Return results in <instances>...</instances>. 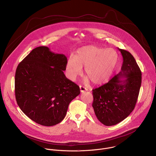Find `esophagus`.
<instances>
[{
    "instance_id": "1",
    "label": "esophagus",
    "mask_w": 156,
    "mask_h": 156,
    "mask_svg": "<svg viewBox=\"0 0 156 156\" xmlns=\"http://www.w3.org/2000/svg\"><path fill=\"white\" fill-rule=\"evenodd\" d=\"M80 92H84V91L87 90V89L86 87H83L82 86H80Z\"/></svg>"
}]
</instances>
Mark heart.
<instances>
[{"instance_id":"b5f03b06","label":"heart","mask_w":156,"mask_h":156,"mask_svg":"<svg viewBox=\"0 0 156 156\" xmlns=\"http://www.w3.org/2000/svg\"><path fill=\"white\" fill-rule=\"evenodd\" d=\"M118 61V55L112 48L85 46L78 49L75 57L71 56L67 60L66 75L69 80L74 81L81 74L82 67H85V73L92 83L101 84L110 79Z\"/></svg>"}]
</instances>
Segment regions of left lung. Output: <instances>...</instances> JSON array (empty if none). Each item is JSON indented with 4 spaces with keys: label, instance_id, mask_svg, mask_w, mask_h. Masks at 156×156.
Masks as SVG:
<instances>
[{
    "label": "left lung",
    "instance_id": "left-lung-1",
    "mask_svg": "<svg viewBox=\"0 0 156 156\" xmlns=\"http://www.w3.org/2000/svg\"><path fill=\"white\" fill-rule=\"evenodd\" d=\"M118 49L123 58L121 71L107 83L92 90L95 114L107 126L119 123L132 112L141 84V72L133 56L126 50Z\"/></svg>",
    "mask_w": 156,
    "mask_h": 156
}]
</instances>
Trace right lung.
<instances>
[{"mask_svg": "<svg viewBox=\"0 0 156 156\" xmlns=\"http://www.w3.org/2000/svg\"><path fill=\"white\" fill-rule=\"evenodd\" d=\"M67 61L64 55L39 46L18 66L15 78L17 103L37 124L53 126L61 122L70 101L80 94V87L64 73Z\"/></svg>", "mask_w": 156, "mask_h": 156, "instance_id": "1", "label": "right lung"}]
</instances>
